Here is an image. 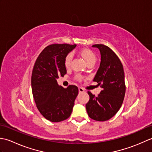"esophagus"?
Returning a JSON list of instances; mask_svg holds the SVG:
<instances>
[{
	"label": "esophagus",
	"instance_id": "34e87169",
	"mask_svg": "<svg viewBox=\"0 0 152 152\" xmlns=\"http://www.w3.org/2000/svg\"><path fill=\"white\" fill-rule=\"evenodd\" d=\"M78 90H79V92L80 93H82V92H84L85 91V89H83V88H81V87H79Z\"/></svg>",
	"mask_w": 152,
	"mask_h": 152
}]
</instances>
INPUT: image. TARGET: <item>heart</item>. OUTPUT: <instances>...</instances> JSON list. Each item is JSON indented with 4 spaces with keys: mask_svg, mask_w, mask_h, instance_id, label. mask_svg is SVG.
<instances>
[{
    "mask_svg": "<svg viewBox=\"0 0 152 152\" xmlns=\"http://www.w3.org/2000/svg\"><path fill=\"white\" fill-rule=\"evenodd\" d=\"M80 53H81V55L83 57V59H84L85 61H86V63H88V64L92 63H95L96 56L95 53H93L91 50L83 49L82 50H81V51H80ZM72 59H73L72 53H68L66 56L65 58H64V65L66 68V69H69L70 67ZM76 79L78 80V81H81V80L83 79V77L81 75H80V74L76 75Z\"/></svg>",
    "mask_w": 152,
    "mask_h": 152,
    "instance_id": "heart-1",
    "label": "heart"
}]
</instances>
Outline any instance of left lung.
<instances>
[{"label":"left lung","instance_id":"obj_1","mask_svg":"<svg viewBox=\"0 0 152 152\" xmlns=\"http://www.w3.org/2000/svg\"><path fill=\"white\" fill-rule=\"evenodd\" d=\"M101 52V61L93 81L102 90L97 96L88 91L89 101L86 105L90 118L104 121L112 118L121 108L125 94L123 64L114 51L103 44H95Z\"/></svg>","mask_w":152,"mask_h":152}]
</instances>
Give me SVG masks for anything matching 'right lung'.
Returning a JSON list of instances; mask_svg holds the SVG:
<instances>
[{"mask_svg": "<svg viewBox=\"0 0 152 152\" xmlns=\"http://www.w3.org/2000/svg\"><path fill=\"white\" fill-rule=\"evenodd\" d=\"M76 45L55 44L46 47L34 63L31 76L32 91L40 114L51 122H59L70 117L78 94V87L66 88L58 85L57 79L66 73L64 60Z\"/></svg>", "mask_w": 152, "mask_h": 152, "instance_id": "add662e5", "label": "right lung"}]
</instances>
